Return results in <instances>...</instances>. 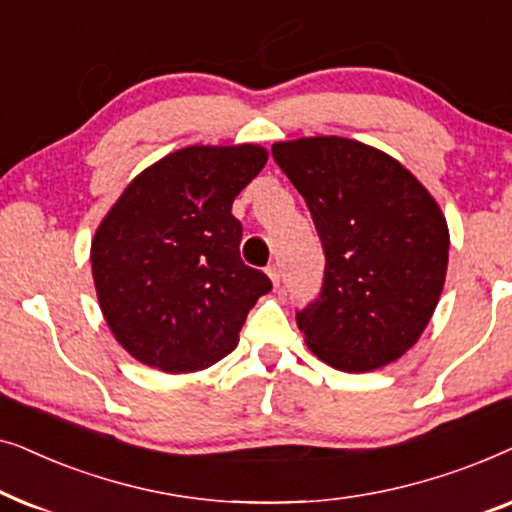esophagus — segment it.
I'll return each instance as SVG.
<instances>
[{
	"instance_id": "34e87169",
	"label": "esophagus",
	"mask_w": 512,
	"mask_h": 512,
	"mask_svg": "<svg viewBox=\"0 0 512 512\" xmlns=\"http://www.w3.org/2000/svg\"><path fill=\"white\" fill-rule=\"evenodd\" d=\"M268 277H270L272 286H275V289H277V286H279V270L275 268V265H270V268H268Z\"/></svg>"
}]
</instances>
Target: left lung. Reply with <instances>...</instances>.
<instances>
[{"instance_id":"1","label":"left lung","mask_w":512,"mask_h":512,"mask_svg":"<svg viewBox=\"0 0 512 512\" xmlns=\"http://www.w3.org/2000/svg\"><path fill=\"white\" fill-rule=\"evenodd\" d=\"M310 207L324 244V289L298 314L314 356L370 373L408 352L429 324L447 275L443 209L408 167L356 139L321 135L272 144Z\"/></svg>"}]
</instances>
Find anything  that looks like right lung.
<instances>
[{
    "label": "right lung",
    "instance_id": "right-lung-1",
    "mask_svg": "<svg viewBox=\"0 0 512 512\" xmlns=\"http://www.w3.org/2000/svg\"><path fill=\"white\" fill-rule=\"evenodd\" d=\"M268 163L258 144L186 146L125 186L90 244L102 317L144 366L181 375L233 352L272 289L240 258L233 200Z\"/></svg>",
    "mask_w": 512,
    "mask_h": 512
}]
</instances>
